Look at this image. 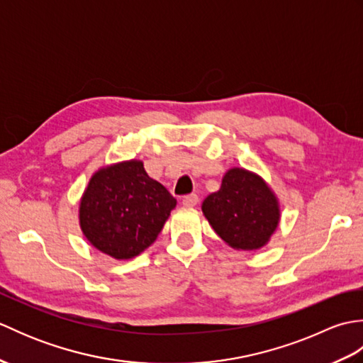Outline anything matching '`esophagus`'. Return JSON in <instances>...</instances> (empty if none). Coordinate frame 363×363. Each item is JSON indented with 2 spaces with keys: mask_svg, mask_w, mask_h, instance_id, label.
I'll return each mask as SVG.
<instances>
[{
  "mask_svg": "<svg viewBox=\"0 0 363 363\" xmlns=\"http://www.w3.org/2000/svg\"><path fill=\"white\" fill-rule=\"evenodd\" d=\"M198 201H199L198 195L191 194V195H187V196L182 198V206H186V207H195V206L198 204Z\"/></svg>",
  "mask_w": 363,
  "mask_h": 363,
  "instance_id": "34e87169",
  "label": "esophagus"
}]
</instances>
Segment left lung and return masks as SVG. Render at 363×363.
<instances>
[{
    "mask_svg": "<svg viewBox=\"0 0 363 363\" xmlns=\"http://www.w3.org/2000/svg\"><path fill=\"white\" fill-rule=\"evenodd\" d=\"M212 229L237 251H257L272 240L281 223L279 198L260 174L243 167L229 168L221 187L203 201Z\"/></svg>",
    "mask_w": 363,
    "mask_h": 363,
    "instance_id": "left-lung-1",
    "label": "left lung"
}]
</instances>
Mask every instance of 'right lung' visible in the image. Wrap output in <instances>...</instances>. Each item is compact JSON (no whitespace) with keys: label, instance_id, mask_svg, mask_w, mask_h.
Wrapping results in <instances>:
<instances>
[{"label":"right lung","instance_id":"add662e5","mask_svg":"<svg viewBox=\"0 0 363 363\" xmlns=\"http://www.w3.org/2000/svg\"><path fill=\"white\" fill-rule=\"evenodd\" d=\"M176 199L129 159L98 168L79 199V228L87 242L115 260L137 257L156 242Z\"/></svg>","mask_w":363,"mask_h":363}]
</instances>
